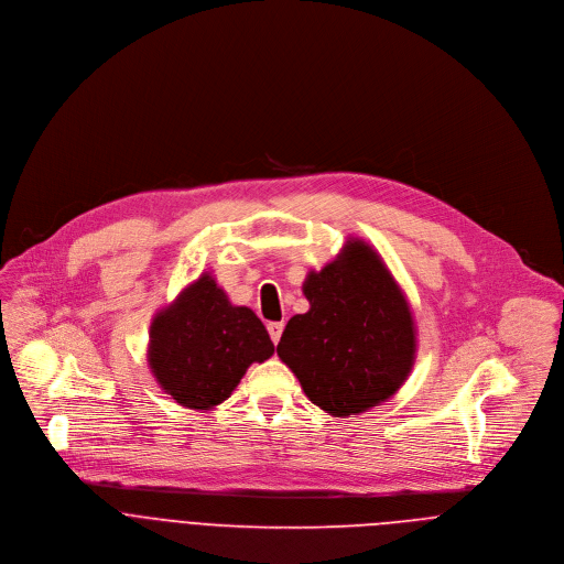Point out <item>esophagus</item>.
<instances>
[{
  "mask_svg": "<svg viewBox=\"0 0 564 564\" xmlns=\"http://www.w3.org/2000/svg\"><path fill=\"white\" fill-rule=\"evenodd\" d=\"M268 333H270V339H272L274 344H279L281 335H283V324H281V321H270V324H268Z\"/></svg>",
  "mask_w": 564,
  "mask_h": 564,
  "instance_id": "obj_1",
  "label": "esophagus"
}]
</instances>
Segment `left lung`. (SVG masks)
Instances as JSON below:
<instances>
[{
    "label": "left lung",
    "instance_id": "8db88e82",
    "mask_svg": "<svg viewBox=\"0 0 564 564\" xmlns=\"http://www.w3.org/2000/svg\"><path fill=\"white\" fill-rule=\"evenodd\" d=\"M305 314L288 321L276 346L312 404L335 417L390 399L415 364L411 305L381 257L361 238L303 283Z\"/></svg>",
    "mask_w": 564,
    "mask_h": 564
}]
</instances>
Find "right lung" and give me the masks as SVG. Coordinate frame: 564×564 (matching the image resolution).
Instances as JSON below:
<instances>
[{
	"label": "right lung",
	"mask_w": 564,
	"mask_h": 564,
	"mask_svg": "<svg viewBox=\"0 0 564 564\" xmlns=\"http://www.w3.org/2000/svg\"><path fill=\"white\" fill-rule=\"evenodd\" d=\"M274 355L261 318L231 305L212 274L187 285L160 310L149 330V368L181 406L212 411L234 392L254 361Z\"/></svg>",
	"instance_id": "right-lung-1"
}]
</instances>
